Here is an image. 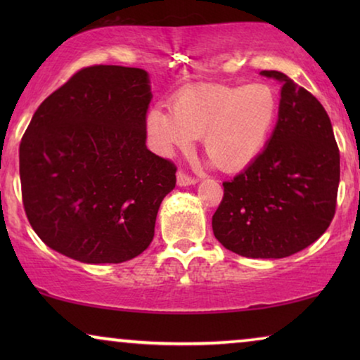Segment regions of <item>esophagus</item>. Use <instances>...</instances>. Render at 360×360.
Here are the masks:
<instances>
[{
    "label": "esophagus",
    "mask_w": 360,
    "mask_h": 360,
    "mask_svg": "<svg viewBox=\"0 0 360 360\" xmlns=\"http://www.w3.org/2000/svg\"><path fill=\"white\" fill-rule=\"evenodd\" d=\"M176 184H179L180 186H188V185H195L196 184V179H193V176L185 174L184 170H180L179 174H176Z\"/></svg>",
    "instance_id": "1"
}]
</instances>
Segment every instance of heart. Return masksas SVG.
I'll use <instances>...</instances> for the list:
<instances>
[{
  "label": "heart",
  "instance_id": "1",
  "mask_svg": "<svg viewBox=\"0 0 360 360\" xmlns=\"http://www.w3.org/2000/svg\"><path fill=\"white\" fill-rule=\"evenodd\" d=\"M277 116L278 98L272 86L198 83L176 91L170 111L152 108L146 127L160 154L190 149L201 137L205 154L219 170L238 172L262 152Z\"/></svg>",
  "mask_w": 360,
  "mask_h": 360
}]
</instances>
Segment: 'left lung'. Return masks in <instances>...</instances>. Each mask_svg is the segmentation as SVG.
Wrapping results in <instances>:
<instances>
[{
  "mask_svg": "<svg viewBox=\"0 0 360 360\" xmlns=\"http://www.w3.org/2000/svg\"><path fill=\"white\" fill-rule=\"evenodd\" d=\"M278 121L267 147L233 180L213 214L214 238L252 259H282L321 238L336 213L339 149L328 112L277 70Z\"/></svg>",
  "mask_w": 360,
  "mask_h": 360,
  "instance_id": "8db88e82",
  "label": "left lung"
}]
</instances>
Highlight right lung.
<instances>
[{
	"mask_svg": "<svg viewBox=\"0 0 360 360\" xmlns=\"http://www.w3.org/2000/svg\"><path fill=\"white\" fill-rule=\"evenodd\" d=\"M152 100L142 68L78 70L34 112L21 146L22 205L49 248L85 264H120L154 239L175 188L174 162L146 146Z\"/></svg>",
	"mask_w": 360,
	"mask_h": 360,
	"instance_id": "right-lung-1",
	"label": "right lung"
}]
</instances>
